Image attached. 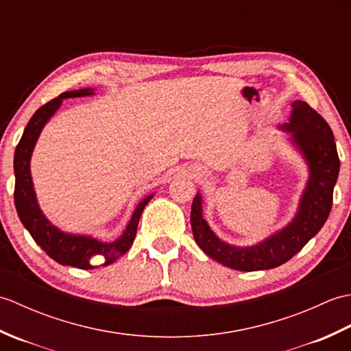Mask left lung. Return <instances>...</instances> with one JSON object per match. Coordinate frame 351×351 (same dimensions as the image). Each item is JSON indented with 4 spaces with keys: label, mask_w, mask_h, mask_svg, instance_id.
I'll return each mask as SVG.
<instances>
[{
    "label": "left lung",
    "mask_w": 351,
    "mask_h": 351,
    "mask_svg": "<svg viewBox=\"0 0 351 351\" xmlns=\"http://www.w3.org/2000/svg\"><path fill=\"white\" fill-rule=\"evenodd\" d=\"M280 130L291 134V141L309 166V181L299 211L287 228L256 245L235 247L223 243L206 225L202 196L197 193L193 199L191 229L197 245L208 256L234 270H268L285 264L318 234L332 210L339 156L329 123L306 102L294 101L289 122L283 123Z\"/></svg>",
    "instance_id": "left-lung-1"
}]
</instances>
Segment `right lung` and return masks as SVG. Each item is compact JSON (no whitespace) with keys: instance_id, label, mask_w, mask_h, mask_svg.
Listing matches in <instances>:
<instances>
[{"instance_id":"1","label":"right lung","mask_w":351,"mask_h":351,"mask_svg":"<svg viewBox=\"0 0 351 351\" xmlns=\"http://www.w3.org/2000/svg\"><path fill=\"white\" fill-rule=\"evenodd\" d=\"M87 95H93L92 88H80V90L64 92L37 110L33 117L29 119L28 125L25 126L24 134H22V137L16 146V151H14L13 161L14 206H16L22 225L25 226L29 235L33 237V240L39 244L40 247L47 252V255L54 259L56 263L77 267L81 268V270L93 268V265L90 264L92 256H102L106 259L104 265H108L121 258L123 253L128 252L134 243V238H136L141 213H143L149 200L152 199V196H147L146 199L141 200L137 205L136 211H134L125 232L119 237L116 241L111 243H104L86 235L64 234L60 229L52 226L47 220V217L42 214L39 204H37L36 200L32 173H29V160H32L34 145L40 136V131L45 123L49 121L51 116L62 106L63 99L80 98V96Z\"/></svg>"}]
</instances>
